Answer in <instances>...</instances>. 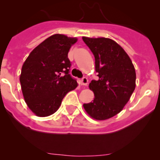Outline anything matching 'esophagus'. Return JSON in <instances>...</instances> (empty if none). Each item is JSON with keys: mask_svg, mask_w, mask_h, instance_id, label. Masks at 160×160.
Returning a JSON list of instances; mask_svg holds the SVG:
<instances>
[{"mask_svg": "<svg viewBox=\"0 0 160 160\" xmlns=\"http://www.w3.org/2000/svg\"><path fill=\"white\" fill-rule=\"evenodd\" d=\"M88 83V80L87 77H83L81 79V84L83 85V86H87Z\"/></svg>", "mask_w": 160, "mask_h": 160, "instance_id": "1", "label": "esophagus"}]
</instances>
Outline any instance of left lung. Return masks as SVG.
Masks as SVG:
<instances>
[{"label": "left lung", "mask_w": 160, "mask_h": 160, "mask_svg": "<svg viewBox=\"0 0 160 160\" xmlns=\"http://www.w3.org/2000/svg\"><path fill=\"white\" fill-rule=\"evenodd\" d=\"M95 58L98 80L89 88L94 93L92 102L83 104L88 114L96 120L114 117L123 109L135 88V67L125 51L108 38L83 37Z\"/></svg>", "instance_id": "obj_1"}]
</instances>
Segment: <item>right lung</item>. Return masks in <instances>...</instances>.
<instances>
[{"instance_id": "obj_1", "label": "right lung", "mask_w": 160, "mask_h": 160, "mask_svg": "<svg viewBox=\"0 0 160 160\" xmlns=\"http://www.w3.org/2000/svg\"><path fill=\"white\" fill-rule=\"evenodd\" d=\"M77 38L55 34L31 52L20 76L22 93L28 107L39 117L59 109L68 92L77 87L70 76L68 52Z\"/></svg>"}]
</instances>
